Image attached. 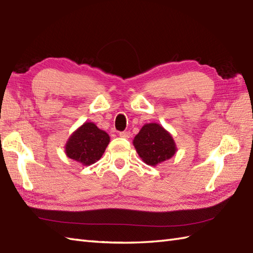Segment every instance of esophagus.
Here are the masks:
<instances>
[{
	"label": "esophagus",
	"instance_id": "esophagus-1",
	"mask_svg": "<svg viewBox=\"0 0 253 253\" xmlns=\"http://www.w3.org/2000/svg\"><path fill=\"white\" fill-rule=\"evenodd\" d=\"M119 135H120V137H123V138H130L131 132L130 131H123V132L119 133Z\"/></svg>",
	"mask_w": 253,
	"mask_h": 253
}]
</instances>
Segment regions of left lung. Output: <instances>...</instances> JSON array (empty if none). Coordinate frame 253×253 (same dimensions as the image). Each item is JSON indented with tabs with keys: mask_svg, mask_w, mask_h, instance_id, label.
<instances>
[{
	"mask_svg": "<svg viewBox=\"0 0 253 253\" xmlns=\"http://www.w3.org/2000/svg\"><path fill=\"white\" fill-rule=\"evenodd\" d=\"M138 156L149 166H157L171 158L177 145L171 134L158 123H146L133 140Z\"/></svg>",
	"mask_w": 253,
	"mask_h": 253,
	"instance_id": "obj_1",
	"label": "left lung"
}]
</instances>
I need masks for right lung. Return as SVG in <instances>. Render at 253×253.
I'll return each instance as SVG.
<instances>
[{
	"mask_svg": "<svg viewBox=\"0 0 253 253\" xmlns=\"http://www.w3.org/2000/svg\"><path fill=\"white\" fill-rule=\"evenodd\" d=\"M109 142L110 137L105 131L95 123L85 122L71 134L65 144V154L73 161L89 166L99 161Z\"/></svg>",
	"mask_w": 253,
	"mask_h": 253,
	"instance_id": "right-lung-1",
	"label": "right lung"
}]
</instances>
